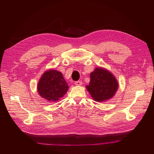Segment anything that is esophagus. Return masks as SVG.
<instances>
[{"instance_id": "1", "label": "esophagus", "mask_w": 154, "mask_h": 154, "mask_svg": "<svg viewBox=\"0 0 154 154\" xmlns=\"http://www.w3.org/2000/svg\"><path fill=\"white\" fill-rule=\"evenodd\" d=\"M74 84H75L76 85H82V82L80 81V80H78V81H76L75 82V83H74Z\"/></svg>"}]
</instances>
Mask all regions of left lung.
Masks as SVG:
<instances>
[{
  "instance_id": "1",
  "label": "left lung",
  "mask_w": 154,
  "mask_h": 154,
  "mask_svg": "<svg viewBox=\"0 0 154 154\" xmlns=\"http://www.w3.org/2000/svg\"><path fill=\"white\" fill-rule=\"evenodd\" d=\"M90 76L89 85L86 87L95 101H103L114 96L118 83L112 74L105 69L96 68Z\"/></svg>"
}]
</instances>
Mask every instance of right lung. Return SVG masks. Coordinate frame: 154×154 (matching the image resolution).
<instances>
[{
	"label": "right lung",
	"instance_id": "1",
	"mask_svg": "<svg viewBox=\"0 0 154 154\" xmlns=\"http://www.w3.org/2000/svg\"><path fill=\"white\" fill-rule=\"evenodd\" d=\"M69 88L62 74L55 70H49L42 76L38 84L39 94L48 101H58Z\"/></svg>",
	"mask_w": 154,
	"mask_h": 154
}]
</instances>
